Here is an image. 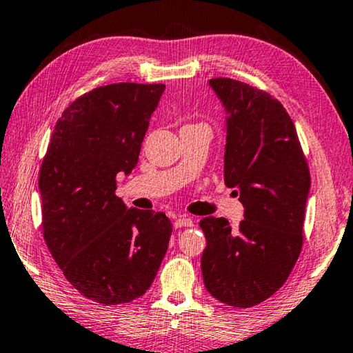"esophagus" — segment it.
Returning <instances> with one entry per match:
<instances>
[{
  "label": "esophagus",
  "mask_w": 353,
  "mask_h": 353,
  "mask_svg": "<svg viewBox=\"0 0 353 353\" xmlns=\"http://www.w3.org/2000/svg\"><path fill=\"white\" fill-rule=\"evenodd\" d=\"M193 225V220L190 216H179L177 220L174 221V228H188V226H192Z\"/></svg>",
  "instance_id": "34e87169"
}]
</instances>
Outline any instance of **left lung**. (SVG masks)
Returning <instances> with one entry per match:
<instances>
[{
  "label": "left lung",
  "mask_w": 353,
  "mask_h": 353,
  "mask_svg": "<svg viewBox=\"0 0 353 353\" xmlns=\"http://www.w3.org/2000/svg\"><path fill=\"white\" fill-rule=\"evenodd\" d=\"M209 85L226 110L225 183L245 207L237 228L226 218L199 221L207 245V292L234 307L272 297L286 283L303 245L310 168L288 111L270 94L232 78Z\"/></svg>",
  "instance_id": "left-lung-1"
}]
</instances>
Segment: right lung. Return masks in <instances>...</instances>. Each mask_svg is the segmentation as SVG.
<instances>
[{"instance_id":"1","label":"right lung","mask_w":353,"mask_h":353,"mask_svg":"<svg viewBox=\"0 0 353 353\" xmlns=\"http://www.w3.org/2000/svg\"><path fill=\"white\" fill-rule=\"evenodd\" d=\"M165 85L92 89L56 122L39 172L43 239L78 292L102 305L146 292L166 254L163 212L127 209L116 176L132 172Z\"/></svg>"}]
</instances>
